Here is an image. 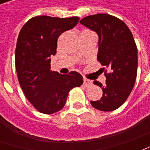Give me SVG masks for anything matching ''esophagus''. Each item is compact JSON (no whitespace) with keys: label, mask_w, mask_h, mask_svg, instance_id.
<instances>
[{"label":"esophagus","mask_w":150,"mask_h":150,"mask_svg":"<svg viewBox=\"0 0 150 150\" xmlns=\"http://www.w3.org/2000/svg\"><path fill=\"white\" fill-rule=\"evenodd\" d=\"M91 83H92V81L89 80L88 79H83V84H84L85 86H89V85H91Z\"/></svg>","instance_id":"esophagus-1"}]
</instances>
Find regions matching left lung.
<instances>
[{
	"label": "left lung",
	"instance_id": "1",
	"mask_svg": "<svg viewBox=\"0 0 150 150\" xmlns=\"http://www.w3.org/2000/svg\"><path fill=\"white\" fill-rule=\"evenodd\" d=\"M79 22L99 36L97 59L106 77L104 86L94 81L103 96L91 104L100 111L116 110L129 97L137 78V48L132 32L120 19L105 13L90 15Z\"/></svg>",
	"mask_w": 150,
	"mask_h": 150
}]
</instances>
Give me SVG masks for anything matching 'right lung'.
<instances>
[{
  "instance_id": "add662e5",
  "label": "right lung",
  "mask_w": 150,
  "mask_h": 150,
  "mask_svg": "<svg viewBox=\"0 0 150 150\" xmlns=\"http://www.w3.org/2000/svg\"><path fill=\"white\" fill-rule=\"evenodd\" d=\"M79 20V17L37 16L30 19L19 33L15 51L18 81L25 97L40 112L60 111L69 91L83 84V77L78 72L62 75L50 71V56L57 52L58 38L75 27Z\"/></svg>"
}]
</instances>
